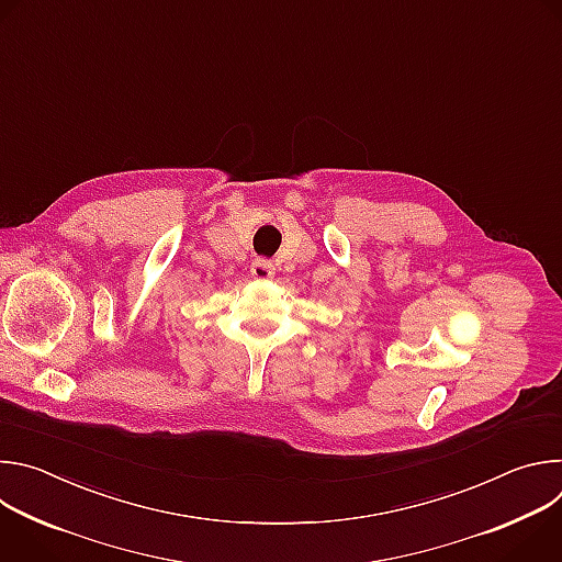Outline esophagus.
<instances>
[{
    "instance_id": "34e87169",
    "label": "esophagus",
    "mask_w": 562,
    "mask_h": 562,
    "mask_svg": "<svg viewBox=\"0 0 562 562\" xmlns=\"http://www.w3.org/2000/svg\"><path fill=\"white\" fill-rule=\"evenodd\" d=\"M251 276L256 280H271L276 276V265L271 260H256L251 265Z\"/></svg>"
}]
</instances>
